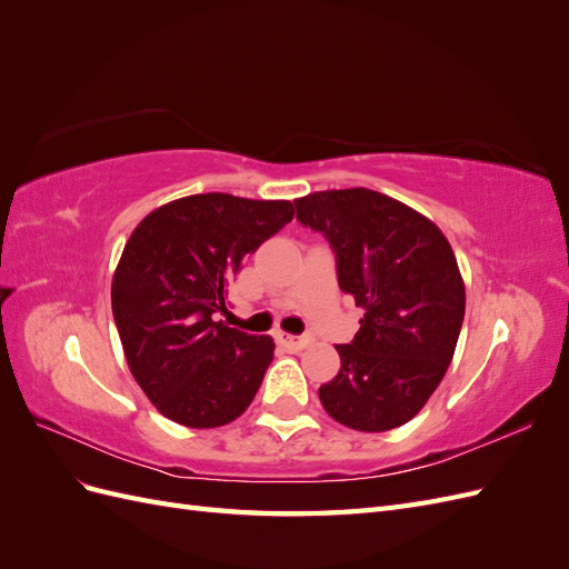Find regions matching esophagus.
I'll return each instance as SVG.
<instances>
[{
    "mask_svg": "<svg viewBox=\"0 0 569 569\" xmlns=\"http://www.w3.org/2000/svg\"><path fill=\"white\" fill-rule=\"evenodd\" d=\"M274 341H278L280 347H284L287 351H301L308 347V343H311V339L308 337H297V335H287V332L274 335Z\"/></svg>",
    "mask_w": 569,
    "mask_h": 569,
    "instance_id": "obj_1",
    "label": "esophagus"
}]
</instances>
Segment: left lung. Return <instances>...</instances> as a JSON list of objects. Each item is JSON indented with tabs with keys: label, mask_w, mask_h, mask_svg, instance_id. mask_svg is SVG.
Instances as JSON below:
<instances>
[{
	"label": "left lung",
	"mask_w": 569,
	"mask_h": 569,
	"mask_svg": "<svg viewBox=\"0 0 569 569\" xmlns=\"http://www.w3.org/2000/svg\"><path fill=\"white\" fill-rule=\"evenodd\" d=\"M297 220L330 242L343 295L363 308L339 375L318 389L330 416L358 432H387L422 410L443 380L465 318V284L432 220L375 189L297 199Z\"/></svg>",
	"instance_id": "1"
}]
</instances>
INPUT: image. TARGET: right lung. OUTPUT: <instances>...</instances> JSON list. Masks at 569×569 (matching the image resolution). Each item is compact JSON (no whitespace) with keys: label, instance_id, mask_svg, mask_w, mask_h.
Returning a JSON list of instances; mask_svg holds the SVG:
<instances>
[{"label":"right lung","instance_id":"right-lung-1","mask_svg":"<svg viewBox=\"0 0 569 569\" xmlns=\"http://www.w3.org/2000/svg\"><path fill=\"white\" fill-rule=\"evenodd\" d=\"M295 218L291 201L192 194L151 211L130 234L111 284L130 372L168 420L209 429L242 416L274 343L213 320L228 284Z\"/></svg>","mask_w":569,"mask_h":569}]
</instances>
